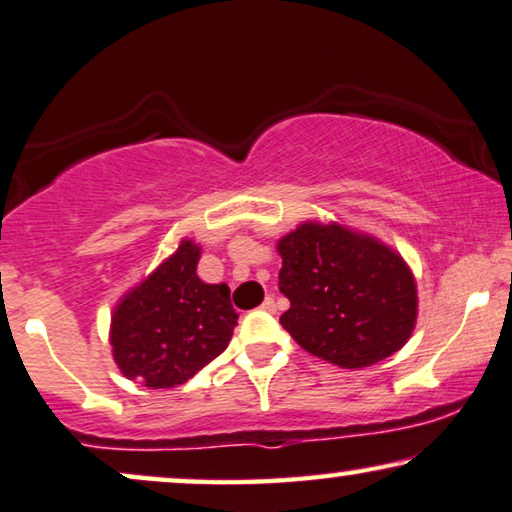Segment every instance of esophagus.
<instances>
[{
  "mask_svg": "<svg viewBox=\"0 0 512 512\" xmlns=\"http://www.w3.org/2000/svg\"><path fill=\"white\" fill-rule=\"evenodd\" d=\"M262 309L267 311V313H276V302H274V297H267L262 302Z\"/></svg>",
  "mask_w": 512,
  "mask_h": 512,
  "instance_id": "obj_1",
  "label": "esophagus"
}]
</instances>
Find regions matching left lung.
Segmentation results:
<instances>
[{"label":"left lung","mask_w":512,"mask_h":512,"mask_svg":"<svg viewBox=\"0 0 512 512\" xmlns=\"http://www.w3.org/2000/svg\"><path fill=\"white\" fill-rule=\"evenodd\" d=\"M281 325L311 356L356 370L393 356L417 323V283L398 252L330 222H304L278 241Z\"/></svg>","instance_id":"left-lung-1"}]
</instances>
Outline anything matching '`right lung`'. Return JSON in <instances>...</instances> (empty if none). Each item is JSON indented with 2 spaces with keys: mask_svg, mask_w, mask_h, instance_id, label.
<instances>
[{
  "mask_svg": "<svg viewBox=\"0 0 512 512\" xmlns=\"http://www.w3.org/2000/svg\"><path fill=\"white\" fill-rule=\"evenodd\" d=\"M199 257V245L180 241L114 309L109 344L124 377L173 388L227 349L238 313L227 283L210 285L196 276Z\"/></svg>",
  "mask_w": 512,
  "mask_h": 512,
  "instance_id": "1",
  "label": "right lung"
}]
</instances>
